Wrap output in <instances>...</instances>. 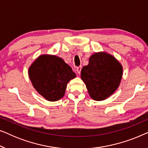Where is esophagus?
<instances>
[{
	"label": "esophagus",
	"mask_w": 148,
	"mask_h": 148,
	"mask_svg": "<svg viewBox=\"0 0 148 148\" xmlns=\"http://www.w3.org/2000/svg\"><path fill=\"white\" fill-rule=\"evenodd\" d=\"M82 66H77L76 69V71L78 75H80V73H81V70H82Z\"/></svg>",
	"instance_id": "esophagus-1"
}]
</instances>
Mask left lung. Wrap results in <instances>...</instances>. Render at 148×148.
I'll return each instance as SVG.
<instances>
[{"label": "left lung", "instance_id": "1", "mask_svg": "<svg viewBox=\"0 0 148 148\" xmlns=\"http://www.w3.org/2000/svg\"><path fill=\"white\" fill-rule=\"evenodd\" d=\"M123 66L114 56L106 52L93 54L89 64L81 71V78L86 84L93 100L102 101L113 94L119 88L123 76Z\"/></svg>", "mask_w": 148, "mask_h": 148}]
</instances>
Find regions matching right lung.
Returning <instances> with one entry per match:
<instances>
[{
  "label": "right lung",
  "mask_w": 148,
  "mask_h": 148,
  "mask_svg": "<svg viewBox=\"0 0 148 148\" xmlns=\"http://www.w3.org/2000/svg\"><path fill=\"white\" fill-rule=\"evenodd\" d=\"M28 75L36 90L50 102L62 98L67 84L76 77L62 58L51 54L38 56L29 67Z\"/></svg>",
  "instance_id": "right-lung-1"
}]
</instances>
